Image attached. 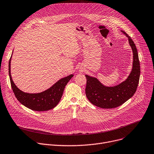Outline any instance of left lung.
Returning a JSON list of instances; mask_svg holds the SVG:
<instances>
[{"label":"left lung","instance_id":"8db88e82","mask_svg":"<svg viewBox=\"0 0 154 154\" xmlns=\"http://www.w3.org/2000/svg\"><path fill=\"white\" fill-rule=\"evenodd\" d=\"M121 31L128 38L133 54V68L127 79L119 85L110 87L102 85L96 78L85 75L87 80L85 89L86 97L91 103L100 108L119 107L133 97L139 84L140 69L136 45L124 31Z\"/></svg>","mask_w":154,"mask_h":154}]
</instances>
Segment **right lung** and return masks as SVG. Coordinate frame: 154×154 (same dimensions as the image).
<instances>
[{
    "label": "right lung",
    "mask_w": 154,
    "mask_h": 154,
    "mask_svg": "<svg viewBox=\"0 0 154 154\" xmlns=\"http://www.w3.org/2000/svg\"><path fill=\"white\" fill-rule=\"evenodd\" d=\"M11 59V56L8 63V75L11 88L17 100L26 107L34 111L49 110L57 106L62 98L65 86L73 76V75L72 74L60 79L50 88L43 92L34 94L27 93L18 89L11 78L10 73Z\"/></svg>",
    "instance_id": "obj_1"
}]
</instances>
